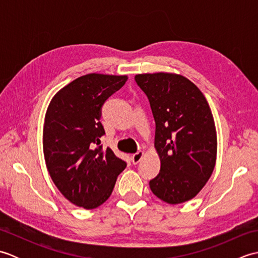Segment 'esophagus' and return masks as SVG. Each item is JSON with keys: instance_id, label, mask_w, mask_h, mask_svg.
<instances>
[{"instance_id": "obj_1", "label": "esophagus", "mask_w": 258, "mask_h": 258, "mask_svg": "<svg viewBox=\"0 0 258 258\" xmlns=\"http://www.w3.org/2000/svg\"><path fill=\"white\" fill-rule=\"evenodd\" d=\"M144 154H145L144 151H139L138 153H135V154H133V155H132V161H133V163H134V164H138L139 162H141V160H142V158H143Z\"/></svg>"}]
</instances>
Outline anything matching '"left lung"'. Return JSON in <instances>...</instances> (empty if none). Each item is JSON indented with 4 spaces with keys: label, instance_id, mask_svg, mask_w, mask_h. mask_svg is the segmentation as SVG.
<instances>
[{
    "label": "left lung",
    "instance_id": "obj_1",
    "mask_svg": "<svg viewBox=\"0 0 258 258\" xmlns=\"http://www.w3.org/2000/svg\"><path fill=\"white\" fill-rule=\"evenodd\" d=\"M155 119L154 147L161 171L150 180L153 194L180 204L200 193L216 164L215 122L204 94L180 74H136Z\"/></svg>",
    "mask_w": 258,
    "mask_h": 258
}]
</instances>
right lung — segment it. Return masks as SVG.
<instances>
[{
	"mask_svg": "<svg viewBox=\"0 0 258 258\" xmlns=\"http://www.w3.org/2000/svg\"><path fill=\"white\" fill-rule=\"evenodd\" d=\"M127 75L91 73L59 90L48 104L43 153L52 180L72 204L93 210L111 196L126 163L101 146V107Z\"/></svg>",
	"mask_w": 258,
	"mask_h": 258,
	"instance_id": "add662e5",
	"label": "right lung"
}]
</instances>
